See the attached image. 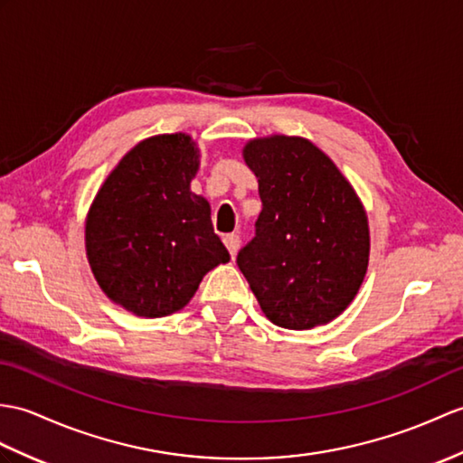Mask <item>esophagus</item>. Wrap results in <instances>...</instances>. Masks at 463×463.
I'll list each match as a JSON object with an SVG mask.
<instances>
[{"mask_svg":"<svg viewBox=\"0 0 463 463\" xmlns=\"http://www.w3.org/2000/svg\"><path fill=\"white\" fill-rule=\"evenodd\" d=\"M222 242H224V246H227L229 249V252H231V256H234L236 252H239V246H241V236L239 234H227L222 239Z\"/></svg>","mask_w":463,"mask_h":463,"instance_id":"obj_1","label":"esophagus"}]
</instances>
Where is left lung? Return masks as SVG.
Wrapping results in <instances>:
<instances>
[{"mask_svg": "<svg viewBox=\"0 0 463 463\" xmlns=\"http://www.w3.org/2000/svg\"><path fill=\"white\" fill-rule=\"evenodd\" d=\"M242 157L258 179L262 211L236 264L274 326L329 324L367 274L371 242L361 199L306 137H254Z\"/></svg>", "mask_w": 463, "mask_h": 463, "instance_id": "left-lung-1", "label": "left lung"}]
</instances>
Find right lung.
I'll return each instance as SVG.
<instances>
[{
  "mask_svg": "<svg viewBox=\"0 0 463 463\" xmlns=\"http://www.w3.org/2000/svg\"><path fill=\"white\" fill-rule=\"evenodd\" d=\"M199 149L187 134L147 137L128 152L86 214L90 270L114 304L139 317L183 309L214 266L231 260L211 205L191 191Z\"/></svg>",
  "mask_w": 463,
  "mask_h": 463,
  "instance_id": "1",
  "label": "right lung"
}]
</instances>
